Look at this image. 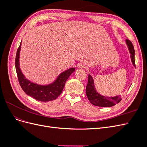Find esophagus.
I'll use <instances>...</instances> for the list:
<instances>
[{
	"label": "esophagus",
	"instance_id": "34e87169",
	"mask_svg": "<svg viewBox=\"0 0 147 147\" xmlns=\"http://www.w3.org/2000/svg\"><path fill=\"white\" fill-rule=\"evenodd\" d=\"M78 68H79V69H84V68H85V65H84L83 64H82V63L78 64Z\"/></svg>",
	"mask_w": 147,
	"mask_h": 147
}]
</instances>
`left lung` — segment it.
Returning <instances> with one entry per match:
<instances>
[{"mask_svg":"<svg viewBox=\"0 0 147 147\" xmlns=\"http://www.w3.org/2000/svg\"><path fill=\"white\" fill-rule=\"evenodd\" d=\"M127 45L131 54V58L132 63L134 66L135 64V51L134 46L129 40H126ZM86 94L88 100L92 104L98 107H110L117 104L121 100V96H117L115 97H105L100 95L97 92L95 89L94 80L91 75H88V82L86 87Z\"/></svg>","mask_w":147,"mask_h":147,"instance_id":"left-lung-1","label":"left lung"}]
</instances>
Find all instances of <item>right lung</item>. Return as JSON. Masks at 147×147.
<instances>
[{"instance_id":"add662e5","label":"right lung","mask_w":147,"mask_h":147,"mask_svg":"<svg viewBox=\"0 0 147 147\" xmlns=\"http://www.w3.org/2000/svg\"><path fill=\"white\" fill-rule=\"evenodd\" d=\"M21 45L18 49L15 59V67L18 78L20 86L26 94L39 101L48 102L56 99L63 91L67 80L74 71V68H70L62 72L56 80L48 85H40L30 82L26 79L20 67V52Z\"/></svg>"}]
</instances>
